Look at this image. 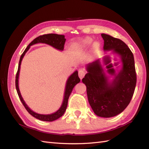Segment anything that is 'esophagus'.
I'll return each instance as SVG.
<instances>
[{
  "label": "esophagus",
  "mask_w": 149,
  "mask_h": 149,
  "mask_svg": "<svg viewBox=\"0 0 149 149\" xmlns=\"http://www.w3.org/2000/svg\"><path fill=\"white\" fill-rule=\"evenodd\" d=\"M85 74H86V71L84 69H81V70H79L78 75H79V77L81 79H82L84 78V76H85Z\"/></svg>",
  "instance_id": "1"
}]
</instances>
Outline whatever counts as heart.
<instances>
[{
	"instance_id": "heart-1",
	"label": "heart",
	"mask_w": 149,
	"mask_h": 149,
	"mask_svg": "<svg viewBox=\"0 0 149 149\" xmlns=\"http://www.w3.org/2000/svg\"><path fill=\"white\" fill-rule=\"evenodd\" d=\"M92 39H91V38H85L84 40H83V42H82V43H83V45H90L91 44V43H92ZM99 44L98 43H95L94 44V47H95L96 48H99Z\"/></svg>"
}]
</instances>
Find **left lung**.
<instances>
[{
    "label": "left lung",
    "instance_id": "8db88e82",
    "mask_svg": "<svg viewBox=\"0 0 149 149\" xmlns=\"http://www.w3.org/2000/svg\"><path fill=\"white\" fill-rule=\"evenodd\" d=\"M101 37L104 49H114L120 56L122 70L110 84L98 60L88 65V73L82 81L86 86L88 101L94 113L111 118L120 114L129 105L136 88L137 75L133 53L127 45L109 35L102 33Z\"/></svg>",
    "mask_w": 149,
    "mask_h": 149
}]
</instances>
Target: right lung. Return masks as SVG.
Segmentation results:
<instances>
[{"label": "right lung", "instance_id": "1", "mask_svg": "<svg viewBox=\"0 0 149 149\" xmlns=\"http://www.w3.org/2000/svg\"><path fill=\"white\" fill-rule=\"evenodd\" d=\"M65 42H66V39L65 38V36L62 35L49 33V34H45L43 35H40L39 37L35 38L33 41L29 45L20 56L19 63V67H18V70L16 74V77H15V87L17 89V92L18 95H19V97L20 98L22 103L23 104V105L25 107L26 110L29 112V114H30L31 116H33L34 118H37L39 120H41L43 121L52 122L58 118H60V117H61L63 115L66 109L68 101V99L71 93L72 92V90H73L74 86L77 83H79L80 81V79L78 76V73L77 71H76L74 73H73L70 76V78H68V79L66 85L63 102V104L61 107L60 108V109L57 111L56 112H55V113L52 114H48V115L39 114L31 111L30 108L26 106V104L23 100V98H22V97L21 96V94L19 89V84H18V81H18V79H19L21 61L22 60V58H23L24 56L25 55V53L29 50L30 46L32 45L38 43H47L58 49L63 50V49H64V45H65Z\"/></svg>", "mask_w": 149, "mask_h": 149}]
</instances>
